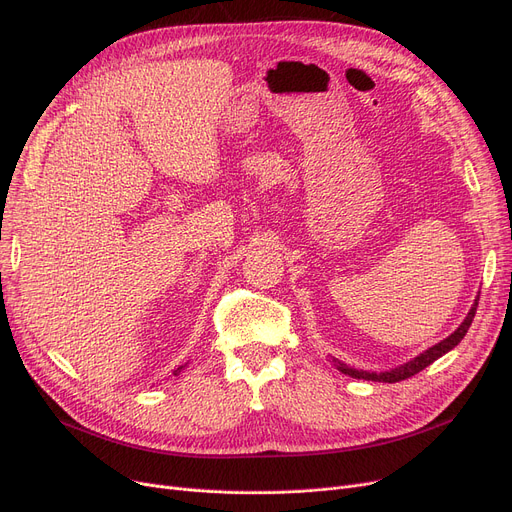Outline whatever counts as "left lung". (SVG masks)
Wrapping results in <instances>:
<instances>
[{"label": "left lung", "instance_id": "left-lung-1", "mask_svg": "<svg viewBox=\"0 0 512 512\" xmlns=\"http://www.w3.org/2000/svg\"><path fill=\"white\" fill-rule=\"evenodd\" d=\"M477 304H479V298H475V302H473V306H471V310H469V314H467V319L458 325V329H456L452 335H448L446 339H442L440 344L431 346V348H429V350H425L423 354H419V356H415V358H412V360H408V362L400 364V367H396V369H389V371H383V373L356 371V369H350L348 364H344V362H339L337 358H333L335 367H337L339 371H342L344 375H350V377H356V379L383 381V383H396V381L408 379V377H412V375L421 373L425 367H429L431 362H435L437 358L444 356L446 352H450L454 346H458V344H460V339L467 335V331H469V327H471V323H473V319H475Z\"/></svg>", "mask_w": 512, "mask_h": 512}]
</instances>
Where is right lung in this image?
<instances>
[{"mask_svg": "<svg viewBox=\"0 0 512 512\" xmlns=\"http://www.w3.org/2000/svg\"><path fill=\"white\" fill-rule=\"evenodd\" d=\"M183 369H185V364H183V367H179V369H177V371H173V375H179V373H181V371H183Z\"/></svg>", "mask_w": 512, "mask_h": 512, "instance_id": "right-lung-1", "label": "right lung"}]
</instances>
